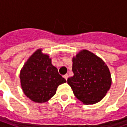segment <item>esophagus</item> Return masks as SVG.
<instances>
[{
    "mask_svg": "<svg viewBox=\"0 0 127 127\" xmlns=\"http://www.w3.org/2000/svg\"><path fill=\"white\" fill-rule=\"evenodd\" d=\"M64 78L66 80H67V79H68V77H69V75H68V74H65V75H64Z\"/></svg>",
    "mask_w": 127,
    "mask_h": 127,
    "instance_id": "esophagus-1",
    "label": "esophagus"
}]
</instances>
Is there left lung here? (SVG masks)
I'll list each match as a JSON object with an SVG mask.
<instances>
[{
  "label": "left lung",
  "instance_id": "1",
  "mask_svg": "<svg viewBox=\"0 0 127 127\" xmlns=\"http://www.w3.org/2000/svg\"><path fill=\"white\" fill-rule=\"evenodd\" d=\"M73 76L67 83L74 95L86 105L98 103L106 95L112 84L109 68L101 58L86 50L73 58Z\"/></svg>",
  "mask_w": 127,
  "mask_h": 127
}]
</instances>
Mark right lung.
I'll list each match as a JSON object with an SVG mask.
<instances>
[{"label": "right lung", "mask_w": 127, "mask_h": 127, "mask_svg": "<svg viewBox=\"0 0 127 127\" xmlns=\"http://www.w3.org/2000/svg\"><path fill=\"white\" fill-rule=\"evenodd\" d=\"M21 86L24 93L36 103H45L54 95L59 85L66 82L53 66L49 55L39 49L27 60L21 69Z\"/></svg>", "instance_id": "right-lung-1"}]
</instances>
